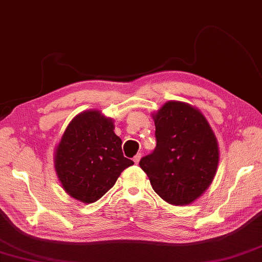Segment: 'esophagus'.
I'll list each match as a JSON object with an SVG mask.
<instances>
[{
    "instance_id": "obj_1",
    "label": "esophagus",
    "mask_w": 262,
    "mask_h": 262,
    "mask_svg": "<svg viewBox=\"0 0 262 262\" xmlns=\"http://www.w3.org/2000/svg\"><path fill=\"white\" fill-rule=\"evenodd\" d=\"M140 159H141V154H140V153H138L137 155H135V158H134V161H135V163H136V164H138V163H139V161H140Z\"/></svg>"
}]
</instances>
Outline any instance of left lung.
I'll use <instances>...</instances> for the list:
<instances>
[{
	"label": "left lung",
	"instance_id": "obj_1",
	"mask_svg": "<svg viewBox=\"0 0 262 262\" xmlns=\"http://www.w3.org/2000/svg\"><path fill=\"white\" fill-rule=\"evenodd\" d=\"M153 118L157 147L139 166L164 201L175 206L193 203L216 172V137L200 110L181 101L164 103Z\"/></svg>",
	"mask_w": 262,
	"mask_h": 262
}]
</instances>
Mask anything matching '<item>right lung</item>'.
<instances>
[{
    "instance_id": "1",
    "label": "right lung",
    "mask_w": 262,
    "mask_h": 262,
    "mask_svg": "<svg viewBox=\"0 0 262 262\" xmlns=\"http://www.w3.org/2000/svg\"><path fill=\"white\" fill-rule=\"evenodd\" d=\"M114 121L99 110L72 119L55 149V170L67 193L84 204L99 200L134 164L124 158Z\"/></svg>"
}]
</instances>
